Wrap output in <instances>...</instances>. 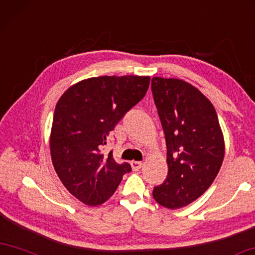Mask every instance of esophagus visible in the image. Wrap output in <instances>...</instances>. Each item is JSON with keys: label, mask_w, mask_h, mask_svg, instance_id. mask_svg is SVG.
I'll return each instance as SVG.
<instances>
[{"label": "esophagus", "mask_w": 255, "mask_h": 255, "mask_svg": "<svg viewBox=\"0 0 255 255\" xmlns=\"http://www.w3.org/2000/svg\"><path fill=\"white\" fill-rule=\"evenodd\" d=\"M131 168H132V170L134 171H137V170H139L140 168H142V162H140V161H131Z\"/></svg>", "instance_id": "1"}]
</instances>
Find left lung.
Returning a JSON list of instances; mask_svg holds the SVG:
<instances>
[{"mask_svg":"<svg viewBox=\"0 0 255 255\" xmlns=\"http://www.w3.org/2000/svg\"><path fill=\"white\" fill-rule=\"evenodd\" d=\"M151 88L169 168L165 180L153 188V197L164 208L179 209L213 183L224 160V136L212 103L191 84L153 77Z\"/></svg>","mask_w":255,"mask_h":255,"instance_id":"1","label":"left lung"}]
</instances>
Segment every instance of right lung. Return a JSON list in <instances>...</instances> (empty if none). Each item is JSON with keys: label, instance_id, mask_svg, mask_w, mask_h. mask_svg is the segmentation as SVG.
I'll return each mask as SVG.
<instances>
[{"label": "right lung", "instance_id": "right-lung-1", "mask_svg": "<svg viewBox=\"0 0 255 255\" xmlns=\"http://www.w3.org/2000/svg\"><path fill=\"white\" fill-rule=\"evenodd\" d=\"M149 77L102 76L85 79L63 93L55 107L50 147L52 162L68 191L95 207L110 199L127 162L117 163L102 148L124 116L146 94Z\"/></svg>", "mask_w": 255, "mask_h": 255}]
</instances>
